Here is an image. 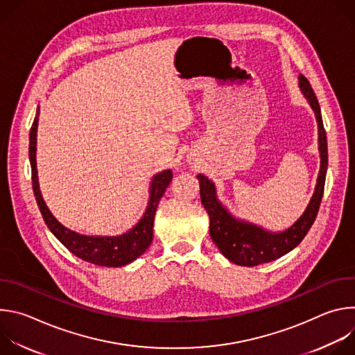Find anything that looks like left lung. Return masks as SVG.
<instances>
[{
	"label": "left lung",
	"instance_id": "1",
	"mask_svg": "<svg viewBox=\"0 0 355 355\" xmlns=\"http://www.w3.org/2000/svg\"><path fill=\"white\" fill-rule=\"evenodd\" d=\"M299 87L309 101L315 111L319 125V151H320V171L315 193L309 205L297 222H295L288 230L282 233H268L254 225L239 222L229 215L216 198L214 182L202 174L198 175L200 184V200L205 207L211 225L209 232L214 243L222 251V254L232 263L243 267H254L264 263L274 261L286 252L293 250L312 227L323 198L324 181L327 173V139L323 126L320 105L318 98L306 80V77L299 76Z\"/></svg>",
	"mask_w": 355,
	"mask_h": 355
}]
</instances>
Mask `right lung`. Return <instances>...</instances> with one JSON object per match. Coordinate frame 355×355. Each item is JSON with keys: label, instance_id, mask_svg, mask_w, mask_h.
<instances>
[{"label": "right lung", "instance_id": "right-lung-1", "mask_svg": "<svg viewBox=\"0 0 355 355\" xmlns=\"http://www.w3.org/2000/svg\"><path fill=\"white\" fill-rule=\"evenodd\" d=\"M39 110L36 112L35 121L29 133V160L32 167V187L36 196V202L39 205L40 214L43 216L44 223L52 230V233L62 241V244L71 251L78 259L101 266V267H122L137 257L148 248L151 240H153V222L157 211V205L164 195L167 187L171 182L173 173L166 170L157 174L153 178L150 188V200L144 216L141 220L128 233L118 237H88L81 236L74 232H70L63 225H60L55 216L47 209L44 200L42 198L39 182H37V171H36V129H37Z\"/></svg>", "mask_w": 355, "mask_h": 355}]
</instances>
